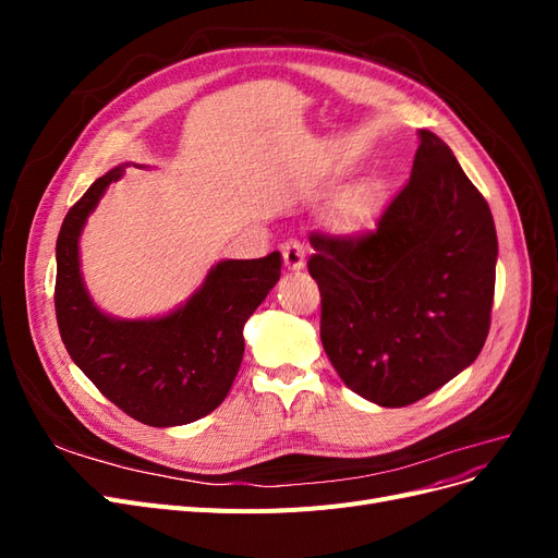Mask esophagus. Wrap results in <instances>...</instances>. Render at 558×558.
Instances as JSON below:
<instances>
[{
    "label": "esophagus",
    "mask_w": 558,
    "mask_h": 558,
    "mask_svg": "<svg viewBox=\"0 0 558 558\" xmlns=\"http://www.w3.org/2000/svg\"><path fill=\"white\" fill-rule=\"evenodd\" d=\"M281 253H283V263L289 269H300L305 265V244L300 240H286L281 244Z\"/></svg>",
    "instance_id": "esophagus-1"
}]
</instances>
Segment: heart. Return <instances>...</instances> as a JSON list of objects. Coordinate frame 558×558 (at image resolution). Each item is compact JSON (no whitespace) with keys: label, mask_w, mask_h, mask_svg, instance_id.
<instances>
[{"label":"heart","mask_w":558,"mask_h":558,"mask_svg":"<svg viewBox=\"0 0 558 558\" xmlns=\"http://www.w3.org/2000/svg\"><path fill=\"white\" fill-rule=\"evenodd\" d=\"M377 209L379 191L373 189V185H363V189L353 191L342 199L340 209H337V228L344 234H359L375 221Z\"/></svg>","instance_id":"heart-1"}]
</instances>
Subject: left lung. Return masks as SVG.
<instances>
[{"instance_id": "left-lung-1", "label": "left lung", "mask_w": 558, "mask_h": 558, "mask_svg": "<svg viewBox=\"0 0 558 558\" xmlns=\"http://www.w3.org/2000/svg\"><path fill=\"white\" fill-rule=\"evenodd\" d=\"M310 244L320 342L353 393L404 408L475 363L492 326L498 238L437 134L418 130L412 177L377 230L312 232Z\"/></svg>"}]
</instances>
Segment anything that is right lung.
<instances>
[{"instance_id": "add662e5", "label": "right lung", "mask_w": 558, "mask_h": 558, "mask_svg": "<svg viewBox=\"0 0 558 558\" xmlns=\"http://www.w3.org/2000/svg\"><path fill=\"white\" fill-rule=\"evenodd\" d=\"M125 165L99 177L64 216L56 244V316L62 342L99 393L146 426L170 428L221 404L244 356V324L281 275V253L216 263L199 289L156 318L99 310L81 275L78 240Z\"/></svg>"}]
</instances>
